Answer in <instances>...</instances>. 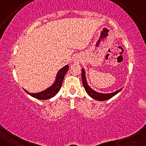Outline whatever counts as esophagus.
<instances>
[{
	"mask_svg": "<svg viewBox=\"0 0 146 146\" xmlns=\"http://www.w3.org/2000/svg\"><path fill=\"white\" fill-rule=\"evenodd\" d=\"M73 62L75 64H79L81 62V58L79 56H75L73 58L72 60Z\"/></svg>",
	"mask_w": 146,
	"mask_h": 146,
	"instance_id": "esophagus-1",
	"label": "esophagus"
}]
</instances>
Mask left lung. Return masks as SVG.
I'll return each mask as SVG.
<instances>
[{"label": "left lung", "instance_id": "1", "mask_svg": "<svg viewBox=\"0 0 146 146\" xmlns=\"http://www.w3.org/2000/svg\"><path fill=\"white\" fill-rule=\"evenodd\" d=\"M82 80L83 86L86 92L88 94L91 98H92L93 99L96 100L98 101H105L107 100H109L111 98L114 96L115 95H116L117 93L119 92L123 88H121V89L118 90L114 92L111 93H100L98 92H96V90H94L92 88H91L90 87V86L88 84L86 76V72L83 68L82 69Z\"/></svg>", "mask_w": 146, "mask_h": 146}]
</instances>
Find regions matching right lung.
Returning a JSON list of instances; mask_svg holds the SVG:
<instances>
[{
  "label": "right lung",
  "mask_w": 146,
  "mask_h": 146,
  "mask_svg": "<svg viewBox=\"0 0 146 146\" xmlns=\"http://www.w3.org/2000/svg\"><path fill=\"white\" fill-rule=\"evenodd\" d=\"M69 69V66L66 65L63 68H62L61 69L59 70V71L58 72L56 76L55 80L54 82V83L52 84L48 88L45 89L44 90L39 92L37 93H30L29 92L25 90V91L27 94H29L30 96H33L35 98L38 99V100H48L50 99L51 98L54 96L56 95V94L58 92L62 84V82L68 70Z\"/></svg>",
  "instance_id": "right-lung-1"
}]
</instances>
